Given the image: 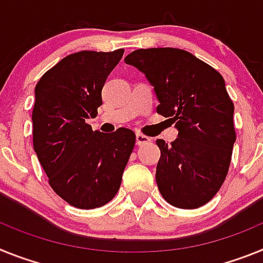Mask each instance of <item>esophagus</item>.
Here are the masks:
<instances>
[{"label":"esophagus","mask_w":263,"mask_h":263,"mask_svg":"<svg viewBox=\"0 0 263 263\" xmlns=\"http://www.w3.org/2000/svg\"><path fill=\"white\" fill-rule=\"evenodd\" d=\"M148 143H151V139L148 136L143 134H136V145L141 147V145L148 144Z\"/></svg>","instance_id":"esophagus-1"}]
</instances>
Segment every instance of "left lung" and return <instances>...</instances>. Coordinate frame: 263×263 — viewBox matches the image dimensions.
<instances>
[{"label": "left lung", "instance_id": "left-lung-1", "mask_svg": "<svg viewBox=\"0 0 263 263\" xmlns=\"http://www.w3.org/2000/svg\"><path fill=\"white\" fill-rule=\"evenodd\" d=\"M124 62L138 67L154 86L157 114L175 123L179 138L161 151L156 182L164 200L196 209L212 200L227 179L236 129L234 104L222 75L185 50L139 49Z\"/></svg>", "mask_w": 263, "mask_h": 263}]
</instances>
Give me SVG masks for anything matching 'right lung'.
Returning <instances> with one entry per match:
<instances>
[{
  "label": "right lung",
  "instance_id": "right-lung-1",
  "mask_svg": "<svg viewBox=\"0 0 263 263\" xmlns=\"http://www.w3.org/2000/svg\"><path fill=\"white\" fill-rule=\"evenodd\" d=\"M124 50L79 51L59 61L35 86L33 145L49 184L79 209L106 205L118 193L136 135L92 131L102 88Z\"/></svg>",
  "mask_w": 263,
  "mask_h": 263
}]
</instances>
